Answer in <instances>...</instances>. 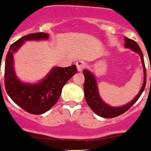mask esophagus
I'll use <instances>...</instances> for the list:
<instances>
[{
	"mask_svg": "<svg viewBox=\"0 0 151 151\" xmlns=\"http://www.w3.org/2000/svg\"><path fill=\"white\" fill-rule=\"evenodd\" d=\"M76 65L77 69H78V72H82V69L86 66V63L84 61H78V62H76Z\"/></svg>",
	"mask_w": 151,
	"mask_h": 151,
	"instance_id": "1",
	"label": "esophagus"
}]
</instances>
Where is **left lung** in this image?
<instances>
[{
  "mask_svg": "<svg viewBox=\"0 0 151 151\" xmlns=\"http://www.w3.org/2000/svg\"><path fill=\"white\" fill-rule=\"evenodd\" d=\"M125 47L129 48L136 54L140 56L141 60V64L143 66L144 71V82L141 86V90L139 91L138 94L134 97V99L129 102L126 104L120 106H112L107 104L103 101L98 91L97 80L94 75L88 69H84L83 74L85 76V83H84V91H85V101L87 102L88 105L97 115L104 118H113V117L118 116L125 112L127 111L129 108L134 105V103L138 101L140 96L143 93L144 90L146 86V69H145V61H144L143 53L140 48L139 45L137 42L129 38H125Z\"/></svg>",
  "mask_w": 151,
  "mask_h": 151,
  "instance_id": "8db88e82",
  "label": "left lung"
}]
</instances>
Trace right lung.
<instances>
[{"label":"right lung","mask_w":151,"mask_h":151,"mask_svg":"<svg viewBox=\"0 0 151 151\" xmlns=\"http://www.w3.org/2000/svg\"><path fill=\"white\" fill-rule=\"evenodd\" d=\"M47 33L37 32L25 35L10 45L5 61L4 85L7 94L24 110L32 114H43L57 102L65 84L77 73L76 65L68 67L54 66L37 83L22 82L14 71L13 54L27 41L47 40ZM1 82V81H0Z\"/></svg>","instance_id":"add662e5"}]
</instances>
